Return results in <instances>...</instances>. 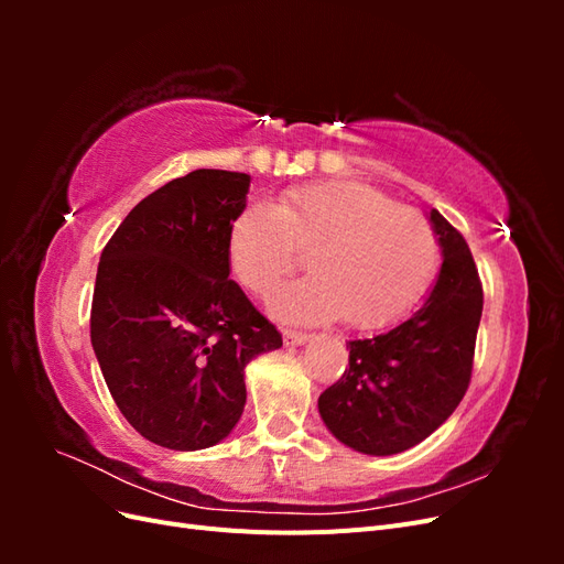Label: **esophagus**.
Masks as SVG:
<instances>
[{
    "instance_id": "34e87169",
    "label": "esophagus",
    "mask_w": 564,
    "mask_h": 564,
    "mask_svg": "<svg viewBox=\"0 0 564 564\" xmlns=\"http://www.w3.org/2000/svg\"><path fill=\"white\" fill-rule=\"evenodd\" d=\"M282 336H284L286 346H303L305 340H311L308 332H299V329H284Z\"/></svg>"
}]
</instances>
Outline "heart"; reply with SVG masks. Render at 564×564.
Here are the masks:
<instances>
[{
  "mask_svg": "<svg viewBox=\"0 0 564 564\" xmlns=\"http://www.w3.org/2000/svg\"><path fill=\"white\" fill-rule=\"evenodd\" d=\"M303 251L315 275L286 286L275 311L292 319L340 315L355 329H383L412 313L440 263L431 220L365 183L299 185L278 204H247L230 226L235 275L263 299L303 263Z\"/></svg>",
  "mask_w": 564,
  "mask_h": 564,
  "instance_id": "b5f03b06",
  "label": "heart"
}]
</instances>
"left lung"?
<instances>
[{
	"label": "left lung",
	"instance_id": "1",
	"mask_svg": "<svg viewBox=\"0 0 564 564\" xmlns=\"http://www.w3.org/2000/svg\"><path fill=\"white\" fill-rule=\"evenodd\" d=\"M431 224L445 256L431 296L395 329L348 340L344 377L317 400L327 429L355 452L390 456L419 445L468 390L482 282L464 235L437 209Z\"/></svg>",
	"mask_w": 564,
	"mask_h": 564
}]
</instances>
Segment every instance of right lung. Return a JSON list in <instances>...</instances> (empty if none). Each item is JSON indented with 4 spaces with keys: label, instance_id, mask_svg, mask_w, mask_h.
<instances>
[{
    "label": "right lung",
    "instance_id": "right-lung-1",
    "mask_svg": "<svg viewBox=\"0 0 564 564\" xmlns=\"http://www.w3.org/2000/svg\"><path fill=\"white\" fill-rule=\"evenodd\" d=\"M249 174L197 169L141 199L100 253L91 346L119 412L176 452L214 447L240 421L245 367L282 334L230 275L228 235Z\"/></svg>",
    "mask_w": 564,
    "mask_h": 564
}]
</instances>
